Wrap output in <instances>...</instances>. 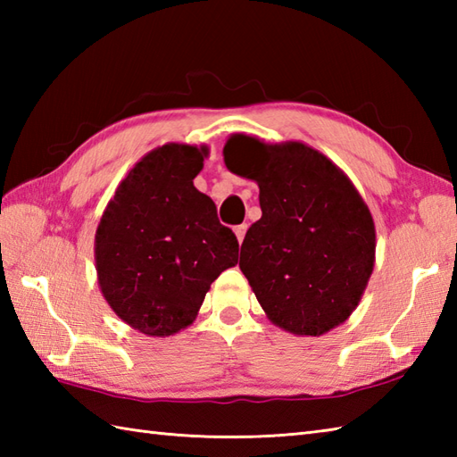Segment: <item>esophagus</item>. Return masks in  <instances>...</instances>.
Instances as JSON below:
<instances>
[{"instance_id":"obj_1","label":"esophagus","mask_w":457,"mask_h":457,"mask_svg":"<svg viewBox=\"0 0 457 457\" xmlns=\"http://www.w3.org/2000/svg\"><path fill=\"white\" fill-rule=\"evenodd\" d=\"M234 231H236V237H237L239 244H244V237H245V231H247V223H241V226H236Z\"/></svg>"}]
</instances>
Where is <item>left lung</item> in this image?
Here are the masks:
<instances>
[{
  "instance_id": "obj_1",
  "label": "left lung",
  "mask_w": 457,
  "mask_h": 457,
  "mask_svg": "<svg viewBox=\"0 0 457 457\" xmlns=\"http://www.w3.org/2000/svg\"><path fill=\"white\" fill-rule=\"evenodd\" d=\"M226 167L255 180L263 216L247 229L239 269L275 326L322 336L344 324L375 265V223L347 174L300 141L234 133Z\"/></svg>"
}]
</instances>
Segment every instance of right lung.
Masks as SVG:
<instances>
[{
	"label": "right lung",
	"mask_w": 457,
	"mask_h": 457,
	"mask_svg": "<svg viewBox=\"0 0 457 457\" xmlns=\"http://www.w3.org/2000/svg\"><path fill=\"white\" fill-rule=\"evenodd\" d=\"M206 145L167 143L135 162L96 229V270L105 303L153 337L188 328L220 273L237 263V237L194 187Z\"/></svg>",
	"instance_id": "obj_1"
}]
</instances>
